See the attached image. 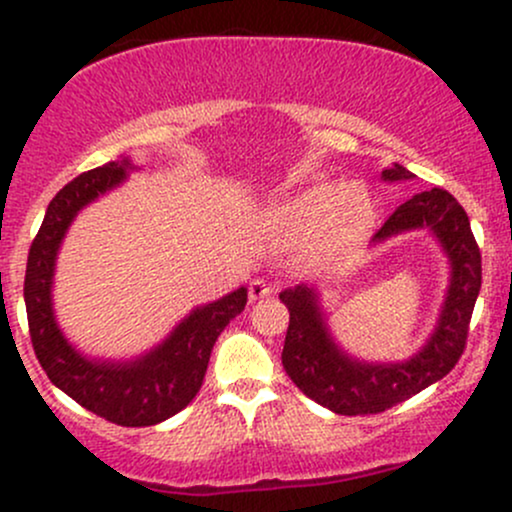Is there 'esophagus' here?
<instances>
[{"label":"esophagus","instance_id":"obj_1","mask_svg":"<svg viewBox=\"0 0 512 512\" xmlns=\"http://www.w3.org/2000/svg\"><path fill=\"white\" fill-rule=\"evenodd\" d=\"M276 289L274 284H269L267 279H252L248 286V296L250 301H262V298H269Z\"/></svg>","mask_w":512,"mask_h":512}]
</instances>
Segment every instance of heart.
Instances as JSON below:
<instances>
[{
  "label": "heart",
  "instance_id": "heart-1",
  "mask_svg": "<svg viewBox=\"0 0 512 512\" xmlns=\"http://www.w3.org/2000/svg\"><path fill=\"white\" fill-rule=\"evenodd\" d=\"M276 226L289 236H315L322 257H342L366 243L375 226V202L363 185L317 182L274 211Z\"/></svg>",
  "mask_w": 512,
  "mask_h": 512
}]
</instances>
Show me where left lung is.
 <instances>
[{"mask_svg": "<svg viewBox=\"0 0 512 512\" xmlns=\"http://www.w3.org/2000/svg\"><path fill=\"white\" fill-rule=\"evenodd\" d=\"M411 178L414 175L399 163L383 170V180L387 182ZM414 228H431L433 236L440 240L450 260V286L436 330L424 349L409 361H356L334 344L317 293L310 286L301 284L279 293V301L289 308V330L281 363L305 397L315 399L334 414H380L438 383L460 361L481 289L479 245L469 228L467 211L440 187L419 192L397 207L375 233V240H387Z\"/></svg>", "mask_w": 512, "mask_h": 512, "instance_id": "obj_1", "label": "left lung"}]
</instances>
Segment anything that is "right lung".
<instances>
[{"mask_svg":"<svg viewBox=\"0 0 512 512\" xmlns=\"http://www.w3.org/2000/svg\"><path fill=\"white\" fill-rule=\"evenodd\" d=\"M132 168L129 158L110 161L81 173L57 192L28 252L23 298L35 356L52 385L117 426H154L195 399L207 373L211 349L223 327L243 313L248 289L240 286L219 301L195 308L168 339L132 361L86 358L64 339L52 310L57 250L74 216L93 199L120 185Z\"/></svg>","mask_w":512,"mask_h":512,"instance_id":"1","label":"right lung"}]
</instances>
